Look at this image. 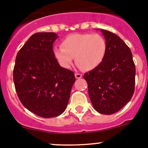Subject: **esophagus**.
I'll return each instance as SVG.
<instances>
[{"instance_id":"obj_1","label":"esophagus","mask_w":148,"mask_h":148,"mask_svg":"<svg viewBox=\"0 0 148 148\" xmlns=\"http://www.w3.org/2000/svg\"><path fill=\"white\" fill-rule=\"evenodd\" d=\"M75 77L76 79H80L82 77V75L81 74H79V73H75Z\"/></svg>"}]
</instances>
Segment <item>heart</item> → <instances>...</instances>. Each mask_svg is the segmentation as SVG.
Listing matches in <instances>:
<instances>
[{"label":"heart","instance_id":"b5f03b06","mask_svg":"<svg viewBox=\"0 0 148 148\" xmlns=\"http://www.w3.org/2000/svg\"><path fill=\"white\" fill-rule=\"evenodd\" d=\"M107 53V42L98 34H74L66 36L62 48L54 49V56L61 65L69 68L74 57L81 69L89 71L102 64Z\"/></svg>","mask_w":148,"mask_h":148}]
</instances>
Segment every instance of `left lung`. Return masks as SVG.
<instances>
[{
    "instance_id": "1",
    "label": "left lung",
    "mask_w": 148,
    "mask_h": 148,
    "mask_svg": "<svg viewBox=\"0 0 148 148\" xmlns=\"http://www.w3.org/2000/svg\"><path fill=\"white\" fill-rule=\"evenodd\" d=\"M107 53L99 66L85 73L90 100L95 110L112 114L130 101L135 84V66L130 48L116 34L101 29Z\"/></svg>"
}]
</instances>
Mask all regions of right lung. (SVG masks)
<instances>
[{
    "label": "right lung",
    "mask_w": 148,
    "mask_h": 148,
    "mask_svg": "<svg viewBox=\"0 0 148 148\" xmlns=\"http://www.w3.org/2000/svg\"><path fill=\"white\" fill-rule=\"evenodd\" d=\"M53 32L36 33L18 52L13 69L16 93L23 105L44 118L64 112L75 82L73 71L62 68L55 58Z\"/></svg>",
    "instance_id": "obj_1"
}]
</instances>
